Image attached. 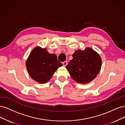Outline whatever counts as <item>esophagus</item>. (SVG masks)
<instances>
[{"label": "esophagus", "mask_w": 125, "mask_h": 125, "mask_svg": "<svg viewBox=\"0 0 125 125\" xmlns=\"http://www.w3.org/2000/svg\"><path fill=\"white\" fill-rule=\"evenodd\" d=\"M62 64H63V65L64 66H66L67 65V61H64L62 63Z\"/></svg>", "instance_id": "1"}]
</instances>
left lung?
Wrapping results in <instances>:
<instances>
[{
	"label": "left lung",
	"mask_w": 125,
	"mask_h": 125,
	"mask_svg": "<svg viewBox=\"0 0 125 125\" xmlns=\"http://www.w3.org/2000/svg\"><path fill=\"white\" fill-rule=\"evenodd\" d=\"M73 59L66 68L72 78L80 83L90 82L96 77L101 69L102 60L99 54L90 48L78 50L72 55Z\"/></svg>",
	"instance_id": "8db88e82"
}]
</instances>
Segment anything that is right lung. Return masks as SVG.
<instances>
[{
	"instance_id": "right-lung-1",
	"label": "right lung",
	"mask_w": 125,
	"mask_h": 125,
	"mask_svg": "<svg viewBox=\"0 0 125 125\" xmlns=\"http://www.w3.org/2000/svg\"><path fill=\"white\" fill-rule=\"evenodd\" d=\"M26 65L32 78L39 83H45L51 79L55 71L63 65L58 61L55 54L49 53L46 49L36 47L30 53Z\"/></svg>"
}]
</instances>
